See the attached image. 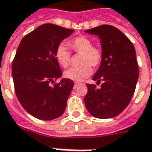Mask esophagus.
<instances>
[{
    "mask_svg": "<svg viewBox=\"0 0 152 152\" xmlns=\"http://www.w3.org/2000/svg\"><path fill=\"white\" fill-rule=\"evenodd\" d=\"M79 84H80V83H74V88H77V87H78V85H79Z\"/></svg>",
    "mask_w": 152,
    "mask_h": 152,
    "instance_id": "esophagus-1",
    "label": "esophagus"
}]
</instances>
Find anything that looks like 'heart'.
<instances>
[{
  "instance_id": "obj_1",
  "label": "heart",
  "mask_w": 152,
  "mask_h": 152,
  "mask_svg": "<svg viewBox=\"0 0 152 152\" xmlns=\"http://www.w3.org/2000/svg\"><path fill=\"white\" fill-rule=\"evenodd\" d=\"M93 42L86 37H76L69 41L68 45L72 52L80 53V64L78 67H73L64 72V77L74 82H81L92 74V67H99L103 59L102 49L92 45ZM55 58L64 68H67L71 61V53L67 47L59 44L54 51Z\"/></svg>"
}]
</instances>
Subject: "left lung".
Here are the masks:
<instances>
[{
    "instance_id": "1",
    "label": "left lung",
    "mask_w": 152,
    "mask_h": 152,
    "mask_svg": "<svg viewBox=\"0 0 152 152\" xmlns=\"http://www.w3.org/2000/svg\"><path fill=\"white\" fill-rule=\"evenodd\" d=\"M85 32L97 35L101 42L103 59L93 76L100 88L87 83L84 104L93 116L113 118L120 115L131 102L139 78V69L133 43L118 28L101 25Z\"/></svg>"
}]
</instances>
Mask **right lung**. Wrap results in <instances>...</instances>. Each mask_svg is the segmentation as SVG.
Masks as SVG:
<instances>
[{
  "label": "right lung",
  "instance_id": "right-lung-1",
  "mask_svg": "<svg viewBox=\"0 0 152 152\" xmlns=\"http://www.w3.org/2000/svg\"><path fill=\"white\" fill-rule=\"evenodd\" d=\"M73 32L47 23L26 34L17 48L12 66L15 92L21 106L37 119L54 120L65 111L74 82L63 78L55 83L62 71L54 51Z\"/></svg>",
  "mask_w": 152,
  "mask_h": 152
}]
</instances>
